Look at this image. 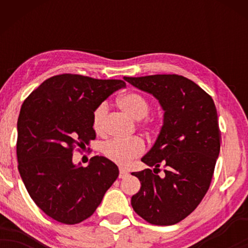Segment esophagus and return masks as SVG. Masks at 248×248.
Wrapping results in <instances>:
<instances>
[{"instance_id": "obj_1", "label": "esophagus", "mask_w": 248, "mask_h": 248, "mask_svg": "<svg viewBox=\"0 0 248 248\" xmlns=\"http://www.w3.org/2000/svg\"><path fill=\"white\" fill-rule=\"evenodd\" d=\"M127 175H128V172L125 170V169H120V175H118V177H120V178H125Z\"/></svg>"}]
</instances>
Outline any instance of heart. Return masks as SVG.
I'll list each match as a JSON object with an SVG mask.
<instances>
[{
  "instance_id": "1",
  "label": "heart",
  "mask_w": 248,
  "mask_h": 248,
  "mask_svg": "<svg viewBox=\"0 0 248 248\" xmlns=\"http://www.w3.org/2000/svg\"><path fill=\"white\" fill-rule=\"evenodd\" d=\"M118 105L134 120L140 121L149 113V103L140 93H130L118 99ZM108 113V105L101 103L93 111V125L97 133H103L105 128V118ZM149 122V121H148ZM147 126H152V123H145ZM145 150V144L142 139L133 138L130 140L114 139L105 143L103 152L105 157L120 166H128L134 159L140 157Z\"/></svg>"
}]
</instances>
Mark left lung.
Wrapping results in <instances>:
<instances>
[{
    "label": "left lung",
    "instance_id": "1",
    "mask_svg": "<svg viewBox=\"0 0 248 248\" xmlns=\"http://www.w3.org/2000/svg\"><path fill=\"white\" fill-rule=\"evenodd\" d=\"M124 80L150 93L164 109L155 144L141 159L151 169L132 172L141 188L132 208L145 221L175 225L200 204L211 183L220 151L218 114L211 96L177 74H155ZM166 169L160 177L158 167Z\"/></svg>",
    "mask_w": 248,
    "mask_h": 248
}]
</instances>
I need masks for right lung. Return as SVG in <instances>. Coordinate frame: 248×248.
<instances>
[{
	"label": "right lung",
	"instance_id": "add662e5",
	"mask_svg": "<svg viewBox=\"0 0 248 248\" xmlns=\"http://www.w3.org/2000/svg\"><path fill=\"white\" fill-rule=\"evenodd\" d=\"M122 80L60 74L44 81L23 101L18 118V169L30 198L56 221L76 225L93 215L118 177V167L94 155L73 164V148L96 138L93 115Z\"/></svg>",
	"mask_w": 248,
	"mask_h": 248
}]
</instances>
